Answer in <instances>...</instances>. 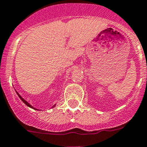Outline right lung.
Instances as JSON below:
<instances>
[{
	"label": "right lung",
	"instance_id": "right-lung-1",
	"mask_svg": "<svg viewBox=\"0 0 147 147\" xmlns=\"http://www.w3.org/2000/svg\"><path fill=\"white\" fill-rule=\"evenodd\" d=\"M17 94H18V96H19V98H20V99H21V100H22V101H23V102H24V104H26V106H28V107H31V108H32V109H35V108H33V107H32V106H31V105H30V104H29V103H28V102H27V101H26V100H24V98H22V97L20 96V95H19L18 93V92H17ZM55 107V106H53V107Z\"/></svg>",
	"mask_w": 147,
	"mask_h": 147
}]
</instances>
